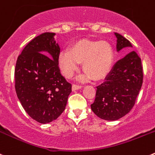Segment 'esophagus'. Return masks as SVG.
<instances>
[{
    "mask_svg": "<svg viewBox=\"0 0 155 155\" xmlns=\"http://www.w3.org/2000/svg\"><path fill=\"white\" fill-rule=\"evenodd\" d=\"M82 88V86H79V85H76V84H73L72 85V91H75V90H79V89H81Z\"/></svg>",
    "mask_w": 155,
    "mask_h": 155,
    "instance_id": "1",
    "label": "esophagus"
}]
</instances>
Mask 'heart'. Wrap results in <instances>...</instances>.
<instances>
[{"instance_id": "heart-1", "label": "heart", "mask_w": 155, "mask_h": 155, "mask_svg": "<svg viewBox=\"0 0 155 155\" xmlns=\"http://www.w3.org/2000/svg\"><path fill=\"white\" fill-rule=\"evenodd\" d=\"M114 58V50L107 41L82 39L72 45L69 51H62L58 62L66 78L72 77L79 70V63L83 62L86 73L81 79L92 77L93 80H100L110 72Z\"/></svg>"}]
</instances>
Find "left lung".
Segmentation results:
<instances>
[{"mask_svg":"<svg viewBox=\"0 0 155 155\" xmlns=\"http://www.w3.org/2000/svg\"><path fill=\"white\" fill-rule=\"evenodd\" d=\"M117 51L132 48L131 43L118 33ZM141 59L132 51L116 62L105 81L97 86L91 109L97 117L105 120H117L131 110L143 83Z\"/></svg>","mask_w":155,"mask_h":155,"instance_id":"obj_1","label":"left lung"}]
</instances>
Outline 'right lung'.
<instances>
[{
	"instance_id": "add662e5",
	"label": "right lung",
	"mask_w": 155,
	"mask_h": 155,
	"mask_svg": "<svg viewBox=\"0 0 155 155\" xmlns=\"http://www.w3.org/2000/svg\"><path fill=\"white\" fill-rule=\"evenodd\" d=\"M55 33L45 32L32 39L18 57L15 91L24 110L41 124L55 120L65 110L72 85L58 67L60 48Z\"/></svg>"
}]
</instances>
